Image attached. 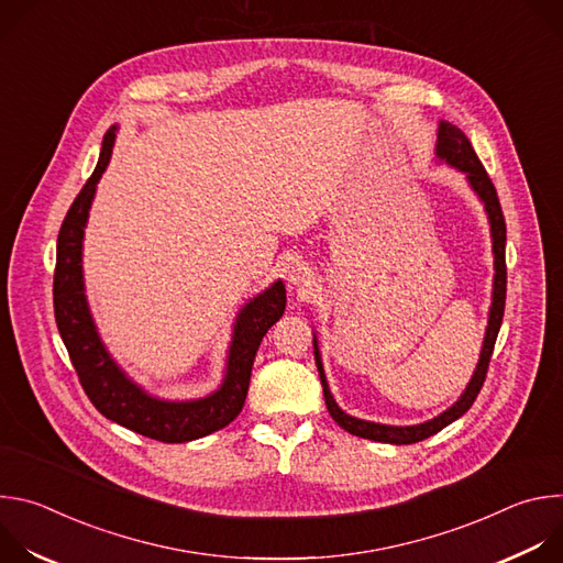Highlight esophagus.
I'll list each match as a JSON object with an SVG mask.
<instances>
[{"instance_id": "esophagus-1", "label": "esophagus", "mask_w": 563, "mask_h": 563, "mask_svg": "<svg viewBox=\"0 0 563 563\" xmlns=\"http://www.w3.org/2000/svg\"><path fill=\"white\" fill-rule=\"evenodd\" d=\"M311 269L305 265V263H296V265H291V269H289V274H287V280L294 285V287H302V285H307V283H311Z\"/></svg>"}]
</instances>
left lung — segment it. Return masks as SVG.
I'll use <instances>...</instances> for the list:
<instances>
[{"instance_id":"1","label":"left lung","mask_w":563,"mask_h":563,"mask_svg":"<svg viewBox=\"0 0 563 563\" xmlns=\"http://www.w3.org/2000/svg\"><path fill=\"white\" fill-rule=\"evenodd\" d=\"M437 155L443 157L445 163H450L452 167L461 169L467 174V180L472 185V189L478 194V198L484 200L488 218H490V227H493V252H495V291H493V307H490V320H488V332H486V341H484V350H481V358L476 365V372L470 380V385L465 387L463 396L456 400V404L443 412L441 417L421 423V426H410V428H394V426H380V423H369V421H361L354 419L350 415H345L339 406L334 396L330 394L325 374H323V363H320V354L316 347V339H313V358H316V367L320 374V383H323V394H325V406L332 415V419L347 430L354 437H363L369 441H378V443H394V445H408V443H419L437 432H441L445 426H450L452 421H456L459 417H463L472 404L476 400L481 387L486 383L488 376V367H490V358L495 352V343L499 336V328L504 320V309H506V283H508V272H506V218L501 211V202L497 196V189L486 172V167L481 165L478 155L474 153L467 135L456 129L454 124L443 122L439 129V142H437Z\"/></svg>"}]
</instances>
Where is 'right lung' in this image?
<instances>
[{"label": "right lung", "mask_w": 563, "mask_h": 563, "mask_svg": "<svg viewBox=\"0 0 563 563\" xmlns=\"http://www.w3.org/2000/svg\"><path fill=\"white\" fill-rule=\"evenodd\" d=\"M115 133L104 135L98 167L73 200L57 235L53 307L59 336L91 404L107 419L163 443H185L229 426L245 406L252 367L263 336L285 311V285L278 280L238 316L224 383L207 398L189 404L157 400L135 387L111 361L91 320L82 283V235L96 185L102 178Z\"/></svg>", "instance_id": "1"}]
</instances>
